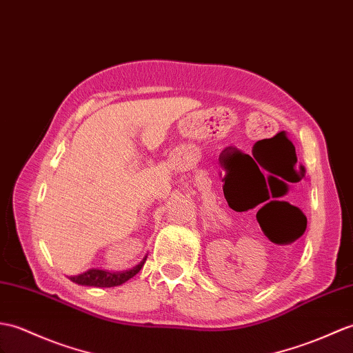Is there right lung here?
Returning a JSON list of instances; mask_svg holds the SVG:
<instances>
[{"label": "right lung", "mask_w": 353, "mask_h": 353, "mask_svg": "<svg viewBox=\"0 0 353 353\" xmlns=\"http://www.w3.org/2000/svg\"><path fill=\"white\" fill-rule=\"evenodd\" d=\"M145 259L147 257H144L141 263L135 268L123 270V272H106V270L102 269H90L84 274L70 276V281L81 285H93V288H114V285H120L135 276L144 266Z\"/></svg>", "instance_id": "1"}]
</instances>
